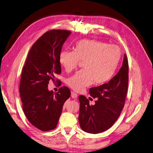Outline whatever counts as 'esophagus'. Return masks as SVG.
<instances>
[{
  "label": "esophagus",
  "instance_id": "1",
  "mask_svg": "<svg viewBox=\"0 0 153 153\" xmlns=\"http://www.w3.org/2000/svg\"><path fill=\"white\" fill-rule=\"evenodd\" d=\"M71 97L72 98H76L77 97V94L74 92L71 91Z\"/></svg>",
  "mask_w": 153,
  "mask_h": 153
}]
</instances>
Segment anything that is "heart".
<instances>
[{
	"mask_svg": "<svg viewBox=\"0 0 153 153\" xmlns=\"http://www.w3.org/2000/svg\"><path fill=\"white\" fill-rule=\"evenodd\" d=\"M73 51L63 50L59 55V63L67 72H71L84 61V69L67 79L66 83L73 90L82 91L91 85H102L113 77L120 60V48L107 43L83 39L76 42Z\"/></svg>",
	"mask_w": 153,
	"mask_h": 153,
	"instance_id": "heart-1",
	"label": "heart"
}]
</instances>
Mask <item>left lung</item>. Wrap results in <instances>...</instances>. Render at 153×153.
I'll return each mask as SVG.
<instances>
[{
	"label": "left lung",
	"mask_w": 153,
	"mask_h": 153,
	"mask_svg": "<svg viewBox=\"0 0 153 153\" xmlns=\"http://www.w3.org/2000/svg\"><path fill=\"white\" fill-rule=\"evenodd\" d=\"M128 84V62L125 54L122 67L107 83L91 88L90 94L97 98L90 105L86 97L80 95L79 122L81 129L96 134L104 131L114 125L125 105Z\"/></svg>",
	"instance_id": "left-lung-1"
}]
</instances>
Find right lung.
Masks as SVG:
<instances>
[{
	"label": "right lung",
	"instance_id": "add662e5",
	"mask_svg": "<svg viewBox=\"0 0 153 153\" xmlns=\"http://www.w3.org/2000/svg\"><path fill=\"white\" fill-rule=\"evenodd\" d=\"M71 31L51 30L33 44L23 67L19 93L25 115L31 124L41 131L56 127L63 105L71 96L67 86L54 93L48 89L50 80L61 74L59 55ZM58 85L61 81L56 80Z\"/></svg>",
	"mask_w": 153,
	"mask_h": 153
}]
</instances>
